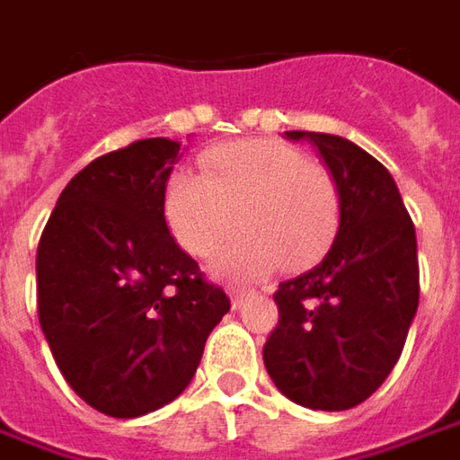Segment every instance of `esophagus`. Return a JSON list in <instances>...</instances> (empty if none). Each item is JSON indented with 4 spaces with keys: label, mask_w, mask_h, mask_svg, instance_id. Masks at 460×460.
<instances>
[{
    "label": "esophagus",
    "mask_w": 460,
    "mask_h": 460,
    "mask_svg": "<svg viewBox=\"0 0 460 460\" xmlns=\"http://www.w3.org/2000/svg\"><path fill=\"white\" fill-rule=\"evenodd\" d=\"M245 289H240V287H233V289H230V296H233V305H235V307H238L240 305V299H243V296H245Z\"/></svg>",
    "instance_id": "1"
}]
</instances>
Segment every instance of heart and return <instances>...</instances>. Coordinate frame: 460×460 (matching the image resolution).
Returning a JSON list of instances; mask_svg holds the SVG:
<instances>
[{
    "label": "heart",
    "instance_id": "obj_1",
    "mask_svg": "<svg viewBox=\"0 0 460 460\" xmlns=\"http://www.w3.org/2000/svg\"><path fill=\"white\" fill-rule=\"evenodd\" d=\"M202 176L176 171L164 191L168 230L186 253L215 256V274L253 279L276 263L302 269L325 253L341 222L330 171L289 143L256 137L217 146L199 158Z\"/></svg>",
    "mask_w": 460,
    "mask_h": 460
}]
</instances>
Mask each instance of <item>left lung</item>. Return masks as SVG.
I'll list each match as a JSON object with an SVG mask.
<instances>
[{
	"instance_id": "left-lung-1",
	"label": "left lung",
	"mask_w": 460,
	"mask_h": 460,
	"mask_svg": "<svg viewBox=\"0 0 460 460\" xmlns=\"http://www.w3.org/2000/svg\"><path fill=\"white\" fill-rule=\"evenodd\" d=\"M287 137L320 151L341 225L314 269L279 284L263 363L284 397L341 412L371 397L402 356L420 302L415 225L392 173L356 143L305 130Z\"/></svg>"
}]
</instances>
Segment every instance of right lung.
<instances>
[{
  "label": "right lung",
  "instance_id": "obj_1",
  "mask_svg": "<svg viewBox=\"0 0 460 460\" xmlns=\"http://www.w3.org/2000/svg\"><path fill=\"white\" fill-rule=\"evenodd\" d=\"M181 143L148 137L66 184L38 245V317L63 379L110 417H140L189 386L230 309L171 238L164 191Z\"/></svg>",
  "mask_w": 460,
  "mask_h": 460
}]
</instances>
